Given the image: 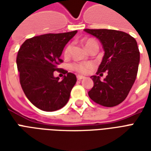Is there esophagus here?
Returning <instances> with one entry per match:
<instances>
[{
  "instance_id": "1",
  "label": "esophagus",
  "mask_w": 151,
  "mask_h": 151,
  "mask_svg": "<svg viewBox=\"0 0 151 151\" xmlns=\"http://www.w3.org/2000/svg\"><path fill=\"white\" fill-rule=\"evenodd\" d=\"M85 78L84 76H82V75H77V79L78 80H82V79H83Z\"/></svg>"
}]
</instances>
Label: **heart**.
Here are the masks:
<instances>
[{
  "label": "heart",
  "instance_id": "b5f03b06",
  "mask_svg": "<svg viewBox=\"0 0 151 151\" xmlns=\"http://www.w3.org/2000/svg\"><path fill=\"white\" fill-rule=\"evenodd\" d=\"M83 43L86 47V49L90 51L94 47H98L99 48V43L97 40L93 39V38H88V39H85L83 40ZM71 49H72V44L69 43L67 44L64 49L63 54L65 57H68L70 55L71 52ZM94 67V65L91 62L88 63H73L70 65V69L75 71L79 73H88L90 69H91Z\"/></svg>",
  "mask_w": 151,
  "mask_h": 151
}]
</instances>
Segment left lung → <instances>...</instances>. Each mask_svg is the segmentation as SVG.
<instances>
[{
	"label": "left lung",
	"instance_id": "obj_1",
	"mask_svg": "<svg viewBox=\"0 0 151 151\" xmlns=\"http://www.w3.org/2000/svg\"><path fill=\"white\" fill-rule=\"evenodd\" d=\"M99 39L104 50L97 75L91 78L94 86L88 92L93 101L104 107H114L126 99L136 79L140 52L136 40L125 32L108 29H85ZM107 71L104 81L99 74Z\"/></svg>",
	"mask_w": 151,
	"mask_h": 151
}]
</instances>
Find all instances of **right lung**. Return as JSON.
I'll return each instance as SVG.
<instances>
[{"mask_svg":"<svg viewBox=\"0 0 151 151\" xmlns=\"http://www.w3.org/2000/svg\"><path fill=\"white\" fill-rule=\"evenodd\" d=\"M78 31L45 34L28 39L22 44L17 56L20 84L31 104L40 110L53 111L62 108L69 101L75 85V74L58 66L66 43ZM54 71L65 74L62 81L53 75Z\"/></svg>","mask_w":151,"mask_h":151,"instance_id":"1","label":"right lung"}]
</instances>
